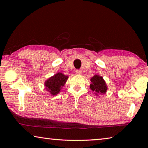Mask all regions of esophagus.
<instances>
[{"instance_id": "esophagus-1", "label": "esophagus", "mask_w": 148, "mask_h": 148, "mask_svg": "<svg viewBox=\"0 0 148 148\" xmlns=\"http://www.w3.org/2000/svg\"><path fill=\"white\" fill-rule=\"evenodd\" d=\"M82 71H80V70H76V74H77V75L82 74Z\"/></svg>"}]
</instances>
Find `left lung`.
<instances>
[{"label": "left lung", "mask_w": 148, "mask_h": 148, "mask_svg": "<svg viewBox=\"0 0 148 148\" xmlns=\"http://www.w3.org/2000/svg\"><path fill=\"white\" fill-rule=\"evenodd\" d=\"M92 84H91L90 88L95 92V94L102 95L106 92L107 90V86L102 77L98 75H95L91 79Z\"/></svg>", "instance_id": "8db88e82"}]
</instances>
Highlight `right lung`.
Returning a JSON list of instances; mask_svg holds the SVG:
<instances>
[{
  "label": "right lung",
  "mask_w": 148,
  "mask_h": 148,
  "mask_svg": "<svg viewBox=\"0 0 148 148\" xmlns=\"http://www.w3.org/2000/svg\"><path fill=\"white\" fill-rule=\"evenodd\" d=\"M67 79H68V76H65L61 72H59L45 82L46 89L51 95H56L59 93L62 87L64 86Z\"/></svg>",
  "instance_id": "right-lung-1"
}]
</instances>
